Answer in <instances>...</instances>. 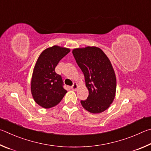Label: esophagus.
Wrapping results in <instances>:
<instances>
[{
	"instance_id": "obj_1",
	"label": "esophagus",
	"mask_w": 151,
	"mask_h": 151,
	"mask_svg": "<svg viewBox=\"0 0 151 151\" xmlns=\"http://www.w3.org/2000/svg\"><path fill=\"white\" fill-rule=\"evenodd\" d=\"M78 85L76 83H74L73 85L71 87V89H72V90H74V91H76V89H78Z\"/></svg>"
}]
</instances>
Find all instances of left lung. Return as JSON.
I'll return each mask as SVG.
<instances>
[{
    "label": "left lung",
    "mask_w": 151,
    "mask_h": 151,
    "mask_svg": "<svg viewBox=\"0 0 151 151\" xmlns=\"http://www.w3.org/2000/svg\"><path fill=\"white\" fill-rule=\"evenodd\" d=\"M74 58L83 73L89 96L81 104L92 113L106 110L112 104L116 91V77L111 63L99 47L88 46L72 51Z\"/></svg>",
    "instance_id": "8db88e82"
}]
</instances>
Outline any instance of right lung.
<instances>
[{"label": "right lung", "instance_id": "add662e5", "mask_svg": "<svg viewBox=\"0 0 151 151\" xmlns=\"http://www.w3.org/2000/svg\"><path fill=\"white\" fill-rule=\"evenodd\" d=\"M70 49L54 46L42 52L34 69L31 81V92L34 101L41 107L48 109L62 101L67 91L63 88L62 76L55 68Z\"/></svg>", "mask_w": 151, "mask_h": 151}]
</instances>
